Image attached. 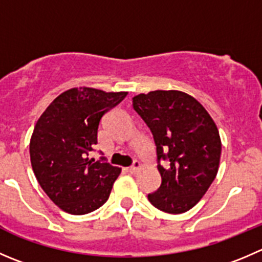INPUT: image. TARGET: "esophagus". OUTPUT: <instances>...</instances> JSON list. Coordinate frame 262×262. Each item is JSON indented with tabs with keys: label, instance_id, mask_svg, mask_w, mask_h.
Instances as JSON below:
<instances>
[{
	"label": "esophagus",
	"instance_id": "34e87169",
	"mask_svg": "<svg viewBox=\"0 0 262 262\" xmlns=\"http://www.w3.org/2000/svg\"><path fill=\"white\" fill-rule=\"evenodd\" d=\"M139 167H141V164H139V161H137V160H134L133 164H132V166L129 167L128 170H129V171H130V172H134V171H136V170H138Z\"/></svg>",
	"mask_w": 262,
	"mask_h": 262
}]
</instances>
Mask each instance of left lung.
I'll list each match as a JSON object with an SVG mask.
<instances>
[{
  "instance_id": "8db88e82",
  "label": "left lung",
  "mask_w": 262,
  "mask_h": 262,
  "mask_svg": "<svg viewBox=\"0 0 262 262\" xmlns=\"http://www.w3.org/2000/svg\"><path fill=\"white\" fill-rule=\"evenodd\" d=\"M133 108L154 136L161 185L148 201L169 214L192 209L217 174L219 130L210 114L180 91H154L133 97ZM164 164H162V161Z\"/></svg>"
}]
</instances>
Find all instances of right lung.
<instances>
[{
	"instance_id": "1",
	"label": "right lung",
	"mask_w": 262,
	"mask_h": 262,
	"mask_svg": "<svg viewBox=\"0 0 262 262\" xmlns=\"http://www.w3.org/2000/svg\"><path fill=\"white\" fill-rule=\"evenodd\" d=\"M126 95L72 88L38 119L29 146L33 171L46 194L65 212L88 214L108 200L120 169L105 156H90L97 144L101 119Z\"/></svg>"
}]
</instances>
